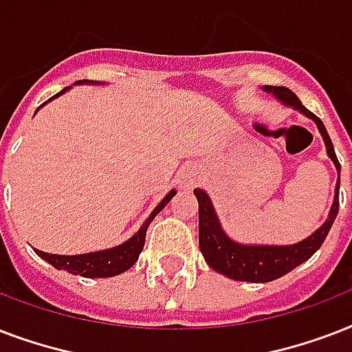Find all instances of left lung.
I'll return each mask as SVG.
<instances>
[{"label": "left lung", "instance_id": "8db88e82", "mask_svg": "<svg viewBox=\"0 0 352 352\" xmlns=\"http://www.w3.org/2000/svg\"><path fill=\"white\" fill-rule=\"evenodd\" d=\"M265 91L272 93L279 100L300 109L303 115L316 122L318 129L322 133L325 146H327L329 157L333 159L336 170L340 175V162L334 153V146L331 142L327 129L323 126V122L307 109L300 102V98L289 89V87H281V85H267ZM195 197L199 201V248L203 252L204 259L210 267L214 268L215 272L228 276L235 281H250V283H267L272 279H278L290 270H294L298 265L307 261L314 252L323 245V241L327 237L331 226H333L336 215H338L340 206V177L338 184H336V192H334V203L333 208L329 212V219L318 228L311 237L301 241L298 245L290 246H246L234 243L221 230L219 221L215 215L212 203H210L208 195L195 188L193 190Z\"/></svg>", "mask_w": 352, "mask_h": 352}]
</instances>
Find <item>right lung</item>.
Here are the masks:
<instances>
[{"label":"right lung","mask_w":352,"mask_h":352,"mask_svg":"<svg viewBox=\"0 0 352 352\" xmlns=\"http://www.w3.org/2000/svg\"><path fill=\"white\" fill-rule=\"evenodd\" d=\"M62 93H58V95H62ZM58 95H54L52 98H56ZM173 195H175V192L171 190L160 201L159 206L153 210V214L149 215L148 221L142 225V228L133 235L131 239L126 241L124 245L117 246V248L95 252V254H80V256H56V254H45V252L41 250H36V254L41 259H45L47 263H51L52 267L58 268V270H67L69 274H74V276H84V278H111V276H117V274L124 272V270L135 265V261L138 259V254L144 248V241H146V232H148L149 223L155 219V215L159 214L166 204L170 203Z\"/></svg>","instance_id":"1"}]
</instances>
